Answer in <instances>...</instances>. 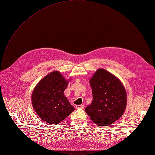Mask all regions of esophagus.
Masks as SVG:
<instances>
[{
	"label": "esophagus",
	"instance_id": "34e87169",
	"mask_svg": "<svg viewBox=\"0 0 155 155\" xmlns=\"http://www.w3.org/2000/svg\"><path fill=\"white\" fill-rule=\"evenodd\" d=\"M76 108H81V109H84V105H77V106H76Z\"/></svg>",
	"mask_w": 155,
	"mask_h": 155
}]
</instances>
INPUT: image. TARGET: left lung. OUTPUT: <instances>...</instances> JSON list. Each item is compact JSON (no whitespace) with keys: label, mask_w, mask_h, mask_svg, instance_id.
Returning <instances> with one entry per match:
<instances>
[{"label":"left lung","mask_w":155,"mask_h":155,"mask_svg":"<svg viewBox=\"0 0 155 155\" xmlns=\"http://www.w3.org/2000/svg\"><path fill=\"white\" fill-rule=\"evenodd\" d=\"M93 100L86 113L98 126H107L124 113L127 95L121 81L104 69H98L89 80Z\"/></svg>","instance_id":"obj_1"}]
</instances>
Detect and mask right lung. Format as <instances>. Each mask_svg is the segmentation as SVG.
Listing matches in <instances>:
<instances>
[{
    "label": "right lung",
    "mask_w": 155,
    "mask_h": 155,
    "mask_svg": "<svg viewBox=\"0 0 155 155\" xmlns=\"http://www.w3.org/2000/svg\"><path fill=\"white\" fill-rule=\"evenodd\" d=\"M69 80L59 71H53L35 87L31 94V104L36 113L45 122L58 124L69 116L75 108L66 97L64 91Z\"/></svg>",
    "instance_id": "1"
}]
</instances>
